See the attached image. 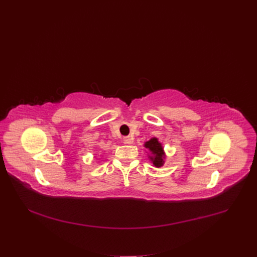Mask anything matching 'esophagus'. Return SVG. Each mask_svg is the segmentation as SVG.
Segmentation results:
<instances>
[{"mask_svg": "<svg viewBox=\"0 0 257 257\" xmlns=\"http://www.w3.org/2000/svg\"><path fill=\"white\" fill-rule=\"evenodd\" d=\"M123 142L125 143V144H132L133 143V139H132V137H125L124 139H123Z\"/></svg>", "mask_w": 257, "mask_h": 257, "instance_id": "obj_1", "label": "esophagus"}]
</instances>
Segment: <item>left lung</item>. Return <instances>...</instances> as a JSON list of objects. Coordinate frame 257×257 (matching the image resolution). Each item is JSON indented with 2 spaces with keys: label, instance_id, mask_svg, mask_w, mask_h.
<instances>
[{
  "label": "left lung",
  "instance_id": "left-lung-1",
  "mask_svg": "<svg viewBox=\"0 0 257 257\" xmlns=\"http://www.w3.org/2000/svg\"><path fill=\"white\" fill-rule=\"evenodd\" d=\"M144 147L149 151V159L153 166L156 168H161L165 165L166 160V153L164 150V147L161 143L158 141L157 138H152L148 142L144 144Z\"/></svg>",
  "mask_w": 257,
  "mask_h": 257
}]
</instances>
